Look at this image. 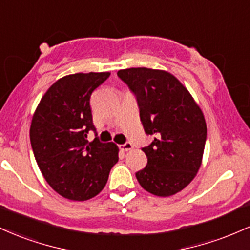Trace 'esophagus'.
<instances>
[{
  "label": "esophagus",
  "mask_w": 250,
  "mask_h": 250,
  "mask_svg": "<svg viewBox=\"0 0 250 250\" xmlns=\"http://www.w3.org/2000/svg\"><path fill=\"white\" fill-rule=\"evenodd\" d=\"M134 147H133V145H131L130 142H125V145H121L120 146V149H121V150H123V151H128V150H131V149H133Z\"/></svg>",
  "instance_id": "34e87169"
}]
</instances>
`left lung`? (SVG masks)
Here are the masks:
<instances>
[{"label":"left lung","instance_id":"1","mask_svg":"<svg viewBox=\"0 0 250 250\" xmlns=\"http://www.w3.org/2000/svg\"><path fill=\"white\" fill-rule=\"evenodd\" d=\"M135 94L140 119L147 135H154L142 148L148 163L137 171L141 187L167 197L185 189L202 163L207 139L205 116L188 89L166 70L129 68L117 71Z\"/></svg>","mask_w":250,"mask_h":250}]
</instances>
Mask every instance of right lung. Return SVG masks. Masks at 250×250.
I'll list each match as a JSON object with an SVG mask.
<instances>
[{
  "instance_id": "right-lung-1",
  "label": "right lung",
  "mask_w": 250,
  "mask_h": 250,
  "mask_svg": "<svg viewBox=\"0 0 250 250\" xmlns=\"http://www.w3.org/2000/svg\"><path fill=\"white\" fill-rule=\"evenodd\" d=\"M110 73H76L50 85L33 115L30 142L48 185L68 200L85 201L104 188L109 171L119 161V147L97 137L90 109L93 91Z\"/></svg>"
}]
</instances>
